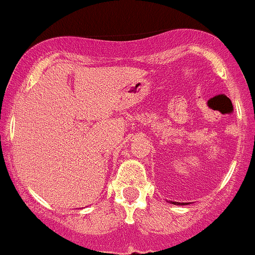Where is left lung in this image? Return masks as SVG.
<instances>
[{"mask_svg": "<svg viewBox=\"0 0 255 255\" xmlns=\"http://www.w3.org/2000/svg\"><path fill=\"white\" fill-rule=\"evenodd\" d=\"M171 203H173V205H178V206H186V205H188V203H186V202H182V203H178V202H171Z\"/></svg>", "mask_w": 255, "mask_h": 255, "instance_id": "8db88e82", "label": "left lung"}]
</instances>
